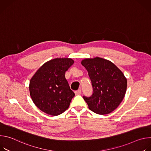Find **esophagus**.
I'll use <instances>...</instances> for the list:
<instances>
[{
    "mask_svg": "<svg viewBox=\"0 0 151 151\" xmlns=\"http://www.w3.org/2000/svg\"><path fill=\"white\" fill-rule=\"evenodd\" d=\"M75 93L76 95H80L81 94V90H78L77 91H75Z\"/></svg>",
    "mask_w": 151,
    "mask_h": 151,
    "instance_id": "obj_1",
    "label": "esophagus"
}]
</instances>
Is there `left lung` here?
Wrapping results in <instances>:
<instances>
[{
  "label": "left lung",
  "mask_w": 151,
  "mask_h": 151,
  "mask_svg": "<svg viewBox=\"0 0 151 151\" xmlns=\"http://www.w3.org/2000/svg\"><path fill=\"white\" fill-rule=\"evenodd\" d=\"M91 81L93 93L83 96L93 112L106 115L116 109L127 90V81L123 73L111 61L100 57L85 58L81 61Z\"/></svg>",
  "instance_id": "left-lung-1"
}]
</instances>
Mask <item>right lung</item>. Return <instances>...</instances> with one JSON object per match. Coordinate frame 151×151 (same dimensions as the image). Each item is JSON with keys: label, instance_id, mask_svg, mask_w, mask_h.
I'll return each instance as SVG.
<instances>
[{"label": "right lung", "instance_id": "1", "mask_svg": "<svg viewBox=\"0 0 151 151\" xmlns=\"http://www.w3.org/2000/svg\"><path fill=\"white\" fill-rule=\"evenodd\" d=\"M73 63L74 61L69 58L51 60L43 64L31 78L30 94L40 111L57 116L69 108L75 93L70 88L65 73Z\"/></svg>", "mask_w": 151, "mask_h": 151}]
</instances>
